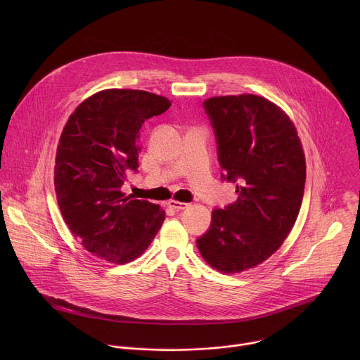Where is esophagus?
I'll return each mask as SVG.
<instances>
[{"label":"esophagus","mask_w":360,"mask_h":360,"mask_svg":"<svg viewBox=\"0 0 360 360\" xmlns=\"http://www.w3.org/2000/svg\"><path fill=\"white\" fill-rule=\"evenodd\" d=\"M168 207L169 208H174L176 211H182V210H186L189 207V203L186 202H178V200H169L168 202Z\"/></svg>","instance_id":"obj_1"}]
</instances>
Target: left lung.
Here are the masks:
<instances>
[{
	"label": "left lung",
	"mask_w": 360,
	"mask_h": 360,
	"mask_svg": "<svg viewBox=\"0 0 360 360\" xmlns=\"http://www.w3.org/2000/svg\"><path fill=\"white\" fill-rule=\"evenodd\" d=\"M202 105L215 134L221 179L236 185L238 199L212 211L196 246L212 268L236 274L266 261L293 228L304 155L295 125L266 98L215 96Z\"/></svg>",
	"instance_id": "obj_1"
}]
</instances>
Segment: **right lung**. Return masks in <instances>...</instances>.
Wrapping results in <instances>:
<instances>
[{
	"label": "right lung",
	"instance_id": "right-lung-1",
	"mask_svg": "<svg viewBox=\"0 0 360 360\" xmlns=\"http://www.w3.org/2000/svg\"><path fill=\"white\" fill-rule=\"evenodd\" d=\"M169 107V99L146 91H101L74 111L61 134L58 207L81 245L108 262L138 258L165 221L160 205L125 196L121 188L139 168L141 127Z\"/></svg>",
	"mask_w": 360,
	"mask_h": 360
}]
</instances>
